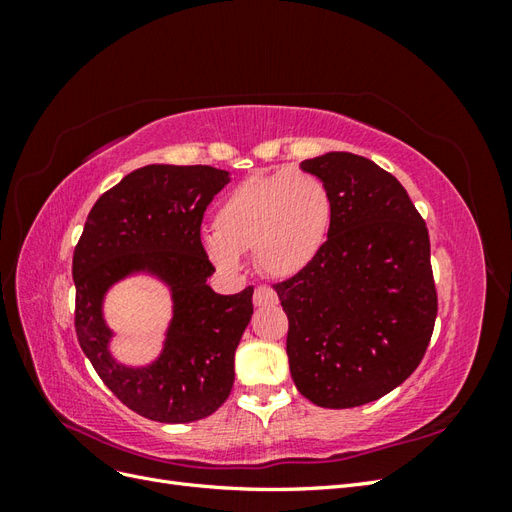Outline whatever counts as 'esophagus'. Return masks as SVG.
<instances>
[{
	"label": "esophagus",
	"instance_id": "34e87169",
	"mask_svg": "<svg viewBox=\"0 0 512 512\" xmlns=\"http://www.w3.org/2000/svg\"><path fill=\"white\" fill-rule=\"evenodd\" d=\"M277 303V294L273 288L269 286H258L256 292H254V305L260 307V305H275Z\"/></svg>",
	"mask_w": 512,
	"mask_h": 512
}]
</instances>
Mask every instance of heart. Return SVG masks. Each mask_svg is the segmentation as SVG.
<instances>
[{
  "mask_svg": "<svg viewBox=\"0 0 512 512\" xmlns=\"http://www.w3.org/2000/svg\"><path fill=\"white\" fill-rule=\"evenodd\" d=\"M333 222L331 192L307 170L256 173L237 183L213 215L215 232L203 247L215 267L237 271L241 254L254 252L269 277L305 271L327 245Z\"/></svg>",
  "mask_w": 512,
  "mask_h": 512,
  "instance_id": "heart-1",
  "label": "heart"
}]
</instances>
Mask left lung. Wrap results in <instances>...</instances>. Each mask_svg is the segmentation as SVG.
Returning <instances> with one entry per match:
<instances>
[{"instance_id":"left-lung-1","label":"left lung","mask_w":512,"mask_h":512,"mask_svg":"<svg viewBox=\"0 0 512 512\" xmlns=\"http://www.w3.org/2000/svg\"><path fill=\"white\" fill-rule=\"evenodd\" d=\"M301 168L327 183L333 222L312 265L273 286L288 316L290 374L320 408L363 406L397 389L429 346V232L404 185L371 160L331 151Z\"/></svg>"}]
</instances>
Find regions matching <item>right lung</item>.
<instances>
[{"label": "right lung", "mask_w": 512, "mask_h": 512, "mask_svg": "<svg viewBox=\"0 0 512 512\" xmlns=\"http://www.w3.org/2000/svg\"><path fill=\"white\" fill-rule=\"evenodd\" d=\"M228 170L149 164L123 177L91 207L72 258L74 327L102 382L136 414L158 423H192L218 410L235 382V350L254 314L247 286L218 294L200 224ZM136 272L171 290L174 318L163 352L143 368L119 364L103 320L107 288Z\"/></svg>", "instance_id": "add662e5"}]
</instances>
